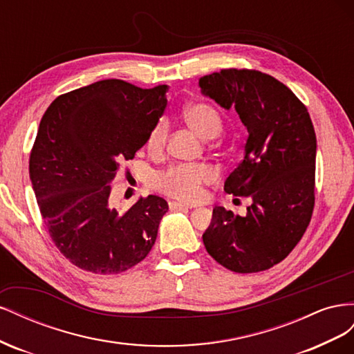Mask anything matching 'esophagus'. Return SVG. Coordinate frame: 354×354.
Returning <instances> with one entry per match:
<instances>
[{
  "instance_id": "esophagus-1",
  "label": "esophagus",
  "mask_w": 354,
  "mask_h": 354,
  "mask_svg": "<svg viewBox=\"0 0 354 354\" xmlns=\"http://www.w3.org/2000/svg\"><path fill=\"white\" fill-rule=\"evenodd\" d=\"M168 205L171 209H192V205H187V203H181V202H174V201H169Z\"/></svg>"
}]
</instances>
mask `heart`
<instances>
[{"mask_svg": "<svg viewBox=\"0 0 354 354\" xmlns=\"http://www.w3.org/2000/svg\"><path fill=\"white\" fill-rule=\"evenodd\" d=\"M185 122L202 138L217 137L223 130V120L217 109L205 102L189 103L183 109ZM168 121L160 118L146 137V149L152 156L164 152L168 140ZM217 180V171L208 164H174L160 171L153 178V186L181 202H198L203 187Z\"/></svg>", "mask_w": 354, "mask_h": 354, "instance_id": "heart-1", "label": "heart"}]
</instances>
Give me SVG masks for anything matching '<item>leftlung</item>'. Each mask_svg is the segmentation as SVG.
I'll list each match as a JSON object with an SVG mask.
<instances>
[{"mask_svg": "<svg viewBox=\"0 0 354 354\" xmlns=\"http://www.w3.org/2000/svg\"><path fill=\"white\" fill-rule=\"evenodd\" d=\"M202 94L234 108L248 130L243 159L224 190L250 196L246 216L216 207L202 234L208 254L236 273L267 270L286 259L312 218L316 134L306 106L285 84L250 69L199 80Z\"/></svg>", "mask_w": 354, "mask_h": 354, "instance_id": "1", "label": "left lung"}]
</instances>
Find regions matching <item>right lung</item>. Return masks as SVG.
<instances>
[{
    "mask_svg": "<svg viewBox=\"0 0 354 354\" xmlns=\"http://www.w3.org/2000/svg\"><path fill=\"white\" fill-rule=\"evenodd\" d=\"M167 90L103 80L59 95L42 116L29 177L53 242L82 270L122 273L152 250L167 201L149 195L120 214L109 196L121 164L162 116Z\"/></svg>",
    "mask_w": 354,
    "mask_h": 354,
    "instance_id": "1",
    "label": "right lung"
}]
</instances>
